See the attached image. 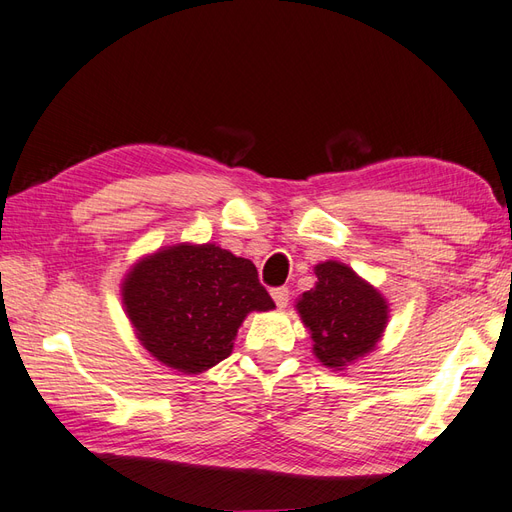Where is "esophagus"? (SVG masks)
I'll return each mask as SVG.
<instances>
[{
	"label": "esophagus",
	"instance_id": "obj_1",
	"mask_svg": "<svg viewBox=\"0 0 512 512\" xmlns=\"http://www.w3.org/2000/svg\"><path fill=\"white\" fill-rule=\"evenodd\" d=\"M270 294L274 298V303H277V307H281V309L290 303V290H287V287H274Z\"/></svg>",
	"mask_w": 512,
	"mask_h": 512
}]
</instances>
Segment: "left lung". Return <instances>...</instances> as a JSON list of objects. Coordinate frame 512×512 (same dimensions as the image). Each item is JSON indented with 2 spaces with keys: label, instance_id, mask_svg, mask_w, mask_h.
I'll use <instances>...</instances> for the list:
<instances>
[{
  "label": "left lung",
  "instance_id": "8db88e82",
  "mask_svg": "<svg viewBox=\"0 0 512 512\" xmlns=\"http://www.w3.org/2000/svg\"><path fill=\"white\" fill-rule=\"evenodd\" d=\"M316 287L298 300V313L326 368L342 370L376 346L387 324V303L372 285L339 261L316 266Z\"/></svg>",
  "mask_w": 512,
  "mask_h": 512
}]
</instances>
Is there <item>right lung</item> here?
<instances>
[{
	"label": "right lung",
	"mask_w": 512,
	"mask_h": 512,
	"mask_svg": "<svg viewBox=\"0 0 512 512\" xmlns=\"http://www.w3.org/2000/svg\"><path fill=\"white\" fill-rule=\"evenodd\" d=\"M123 303L142 346L183 374L227 359L246 313L274 307L253 261L216 244L142 259L123 283Z\"/></svg>",
	"instance_id": "right-lung-1"
}]
</instances>
